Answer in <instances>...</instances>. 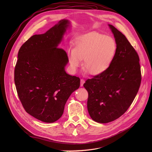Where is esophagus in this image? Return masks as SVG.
Instances as JSON below:
<instances>
[{
	"label": "esophagus",
	"instance_id": "34e87169",
	"mask_svg": "<svg viewBox=\"0 0 152 152\" xmlns=\"http://www.w3.org/2000/svg\"><path fill=\"white\" fill-rule=\"evenodd\" d=\"M84 83H85L84 79H81V86H83V84H84Z\"/></svg>",
	"mask_w": 152,
	"mask_h": 152
}]
</instances>
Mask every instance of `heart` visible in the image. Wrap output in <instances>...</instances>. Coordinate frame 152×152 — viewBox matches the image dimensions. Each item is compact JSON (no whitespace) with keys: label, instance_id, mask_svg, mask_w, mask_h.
I'll list each match as a JSON object with an SVG mask.
<instances>
[{"label":"heart","instance_id":"b5f03b06","mask_svg":"<svg viewBox=\"0 0 152 152\" xmlns=\"http://www.w3.org/2000/svg\"><path fill=\"white\" fill-rule=\"evenodd\" d=\"M117 52L115 39L105 34L92 32L79 36L74 49L68 52L71 68L76 69L81 65L92 75L104 73L110 66Z\"/></svg>","mask_w":152,"mask_h":152}]
</instances>
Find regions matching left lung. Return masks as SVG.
<instances>
[{"instance_id": "left-lung-1", "label": "left lung", "mask_w": 152, "mask_h": 152, "mask_svg": "<svg viewBox=\"0 0 152 152\" xmlns=\"http://www.w3.org/2000/svg\"><path fill=\"white\" fill-rule=\"evenodd\" d=\"M117 44V52L104 73L88 79L84 87L88 92L87 110L94 121H113L132 104L141 83L139 55L126 36L109 25Z\"/></svg>"}]
</instances>
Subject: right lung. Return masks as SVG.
Instances as JSON below:
<instances>
[{
  "mask_svg": "<svg viewBox=\"0 0 152 152\" xmlns=\"http://www.w3.org/2000/svg\"><path fill=\"white\" fill-rule=\"evenodd\" d=\"M69 23L62 20L45 33L33 36L18 51L14 72L18 97L28 114L45 123L58 120L80 86L79 77L65 72L68 55L58 47Z\"/></svg>",
  "mask_w": 152,
  "mask_h": 152,
  "instance_id": "right-lung-1",
  "label": "right lung"
}]
</instances>
